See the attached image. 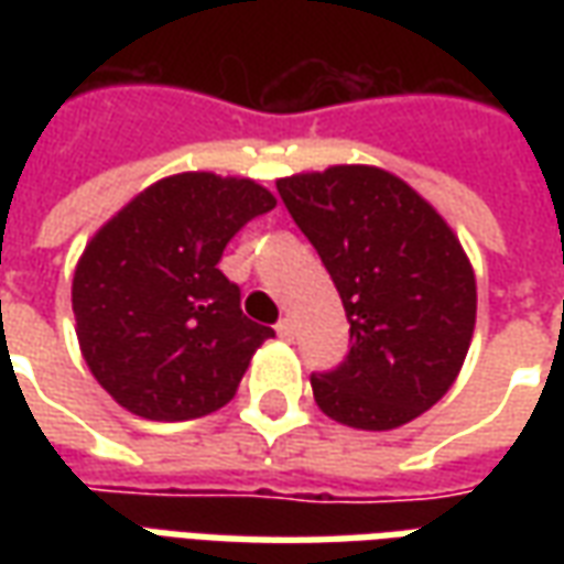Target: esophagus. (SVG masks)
Segmentation results:
<instances>
[{
  "label": "esophagus",
  "mask_w": 564,
  "mask_h": 564,
  "mask_svg": "<svg viewBox=\"0 0 564 564\" xmlns=\"http://www.w3.org/2000/svg\"><path fill=\"white\" fill-rule=\"evenodd\" d=\"M274 329H278V335H281L283 341H293L295 329H293V319H290V317H283L281 323H278V326H274Z\"/></svg>",
  "instance_id": "obj_1"
}]
</instances>
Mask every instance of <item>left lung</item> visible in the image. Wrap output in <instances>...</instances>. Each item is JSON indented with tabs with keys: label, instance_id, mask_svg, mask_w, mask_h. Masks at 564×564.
<instances>
[{
	"label": "left lung",
	"instance_id": "left-lung-1",
	"mask_svg": "<svg viewBox=\"0 0 564 564\" xmlns=\"http://www.w3.org/2000/svg\"><path fill=\"white\" fill-rule=\"evenodd\" d=\"M350 319V354L314 375L335 423L390 432L444 399L477 317L468 253L414 186L378 165H329L278 181Z\"/></svg>",
	"mask_w": 564,
	"mask_h": 564
}]
</instances>
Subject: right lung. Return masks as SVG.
Returning a JSON list of instances; mask_svg holds the SVG:
<instances>
[{
	"label": "right lung",
	"instance_id": "obj_1",
	"mask_svg": "<svg viewBox=\"0 0 564 564\" xmlns=\"http://www.w3.org/2000/svg\"><path fill=\"white\" fill-rule=\"evenodd\" d=\"M274 205L250 177L172 174L87 241L72 281L75 332L93 378L129 414L196 420L238 392L274 329L241 314V290L217 262Z\"/></svg>",
	"mask_w": 564,
	"mask_h": 564
}]
</instances>
